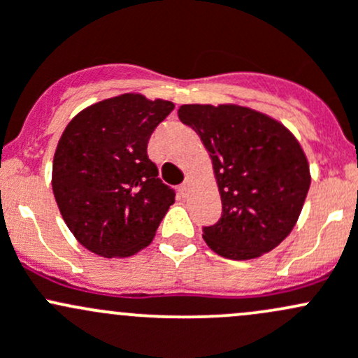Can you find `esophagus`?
Segmentation results:
<instances>
[{"mask_svg":"<svg viewBox=\"0 0 358 358\" xmlns=\"http://www.w3.org/2000/svg\"><path fill=\"white\" fill-rule=\"evenodd\" d=\"M179 191H180V194H182V196H186L187 191H189V180H187V179L184 180V182L179 186Z\"/></svg>","mask_w":358,"mask_h":358,"instance_id":"obj_1","label":"esophagus"}]
</instances>
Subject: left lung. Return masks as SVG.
Returning <instances> with one entry per match:
<instances>
[{"label": "left lung", "mask_w": 358, "mask_h": 358, "mask_svg": "<svg viewBox=\"0 0 358 358\" xmlns=\"http://www.w3.org/2000/svg\"><path fill=\"white\" fill-rule=\"evenodd\" d=\"M178 113L212 158L222 200L219 222L203 227L210 250L231 260H252L281 245L310 187V169L298 139L281 122L248 106L182 105Z\"/></svg>", "instance_id": "left-lung-1"}]
</instances>
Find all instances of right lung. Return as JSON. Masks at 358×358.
Listing matches in <instances>:
<instances>
[{
    "label": "right lung",
    "mask_w": 358,
    "mask_h": 358,
    "mask_svg": "<svg viewBox=\"0 0 358 358\" xmlns=\"http://www.w3.org/2000/svg\"><path fill=\"white\" fill-rule=\"evenodd\" d=\"M172 110V101L125 93L87 106L65 127L51 186L70 233L90 252L125 259L153 241L176 193L146 148Z\"/></svg>",
    "instance_id": "add662e5"
}]
</instances>
